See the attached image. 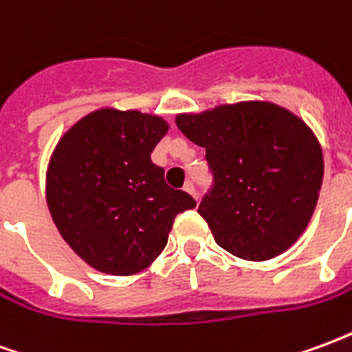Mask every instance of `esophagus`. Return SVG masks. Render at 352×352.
Wrapping results in <instances>:
<instances>
[{
	"label": "esophagus",
	"mask_w": 352,
	"mask_h": 352,
	"mask_svg": "<svg viewBox=\"0 0 352 352\" xmlns=\"http://www.w3.org/2000/svg\"><path fill=\"white\" fill-rule=\"evenodd\" d=\"M184 190L188 192L194 199H198V192H196V184H194V181H186V184H184Z\"/></svg>",
	"instance_id": "1"
}]
</instances>
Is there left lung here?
I'll list each match as a JSON object with an SVG mask.
<instances>
[{"mask_svg": "<svg viewBox=\"0 0 352 352\" xmlns=\"http://www.w3.org/2000/svg\"><path fill=\"white\" fill-rule=\"evenodd\" d=\"M177 126L206 148L213 181L198 213L214 241L252 262L292 247L315 211L324 173L313 131L267 101L179 115Z\"/></svg>", "mask_w": 352, "mask_h": 352, "instance_id": "1", "label": "left lung"}]
</instances>
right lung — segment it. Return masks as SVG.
Instances as JSON below:
<instances>
[{"label":"right lung","instance_id":"obj_1","mask_svg":"<svg viewBox=\"0 0 352 352\" xmlns=\"http://www.w3.org/2000/svg\"><path fill=\"white\" fill-rule=\"evenodd\" d=\"M168 124L139 111L101 109L58 143L47 175L52 221L87 264L111 275L145 270L196 199L166 183L151 153Z\"/></svg>","mask_w":352,"mask_h":352}]
</instances>
